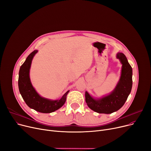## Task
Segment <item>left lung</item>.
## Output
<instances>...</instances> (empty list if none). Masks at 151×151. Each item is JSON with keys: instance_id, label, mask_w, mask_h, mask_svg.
<instances>
[{"instance_id": "8db88e82", "label": "left lung", "mask_w": 151, "mask_h": 151, "mask_svg": "<svg viewBox=\"0 0 151 151\" xmlns=\"http://www.w3.org/2000/svg\"><path fill=\"white\" fill-rule=\"evenodd\" d=\"M117 58L122 64L121 75L114 91L108 96L99 99L92 97L86 91V102L88 106L98 113L111 114L117 111L125 103L132 88V68L122 52L117 54Z\"/></svg>"}]
</instances>
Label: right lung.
Returning <instances> with one entry per match:
<instances>
[{
	"mask_svg": "<svg viewBox=\"0 0 151 151\" xmlns=\"http://www.w3.org/2000/svg\"><path fill=\"white\" fill-rule=\"evenodd\" d=\"M38 52L34 50L32 52L21 66L19 71L18 87L19 92L27 105L34 110L42 113H50L61 108L66 101L68 91L59 100H51L42 97L36 92L30 82L29 70L32 60Z\"/></svg>",
	"mask_w": 151,
	"mask_h": 151,
	"instance_id": "add662e5",
	"label": "right lung"
}]
</instances>
